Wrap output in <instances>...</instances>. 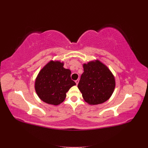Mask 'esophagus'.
Wrapping results in <instances>:
<instances>
[{
	"label": "esophagus",
	"mask_w": 148,
	"mask_h": 148,
	"mask_svg": "<svg viewBox=\"0 0 148 148\" xmlns=\"http://www.w3.org/2000/svg\"><path fill=\"white\" fill-rule=\"evenodd\" d=\"M78 82H79V79L75 80V83H76V84H77V85L78 84Z\"/></svg>",
	"instance_id": "obj_1"
}]
</instances>
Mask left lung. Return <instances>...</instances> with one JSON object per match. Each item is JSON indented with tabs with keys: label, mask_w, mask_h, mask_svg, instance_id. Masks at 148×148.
<instances>
[{
	"label": "left lung",
	"mask_w": 148,
	"mask_h": 148,
	"mask_svg": "<svg viewBox=\"0 0 148 148\" xmlns=\"http://www.w3.org/2000/svg\"><path fill=\"white\" fill-rule=\"evenodd\" d=\"M84 72L78 84L85 102L97 105L107 101L112 95L115 87L114 75L104 64L99 60L83 65Z\"/></svg>",
	"instance_id": "1"
}]
</instances>
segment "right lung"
<instances>
[{"mask_svg":"<svg viewBox=\"0 0 148 148\" xmlns=\"http://www.w3.org/2000/svg\"><path fill=\"white\" fill-rule=\"evenodd\" d=\"M59 60H50L35 79L34 89L39 99L49 104L58 106L65 100L66 93L76 83L71 80V71Z\"/></svg>","mask_w":148,"mask_h":148,"instance_id":"1","label":"right lung"}]
</instances>
